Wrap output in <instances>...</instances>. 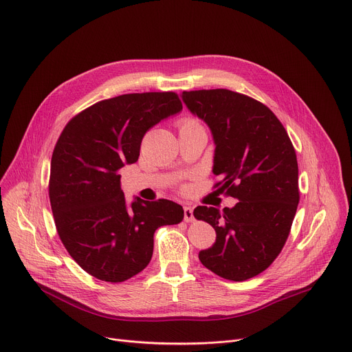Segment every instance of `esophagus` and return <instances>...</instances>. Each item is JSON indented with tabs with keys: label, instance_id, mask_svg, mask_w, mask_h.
<instances>
[{
	"label": "esophagus",
	"instance_id": "obj_1",
	"mask_svg": "<svg viewBox=\"0 0 352 352\" xmlns=\"http://www.w3.org/2000/svg\"><path fill=\"white\" fill-rule=\"evenodd\" d=\"M184 222H192L194 221V215H192V210L190 207H184Z\"/></svg>",
	"mask_w": 352,
	"mask_h": 352
}]
</instances>
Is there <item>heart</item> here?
I'll use <instances>...</instances> for the list:
<instances>
[{"label": "heart", "instance_id": "1", "mask_svg": "<svg viewBox=\"0 0 352 352\" xmlns=\"http://www.w3.org/2000/svg\"><path fill=\"white\" fill-rule=\"evenodd\" d=\"M186 127H200V124L194 120V119H190V117H186V119H183L180 122V129H186Z\"/></svg>", "mask_w": 352, "mask_h": 352}]
</instances>
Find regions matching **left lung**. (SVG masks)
Returning <instances> with one entry per match:
<instances>
[{
    "instance_id": "obj_1",
    "label": "left lung",
    "mask_w": 352,
    "mask_h": 352,
    "mask_svg": "<svg viewBox=\"0 0 352 352\" xmlns=\"http://www.w3.org/2000/svg\"><path fill=\"white\" fill-rule=\"evenodd\" d=\"M187 109L210 127L212 172L235 207L199 206L194 217L217 232L199 253L204 267L230 281L263 272L281 253L299 203L298 161L287 130L265 104L229 89L183 92Z\"/></svg>"
}]
</instances>
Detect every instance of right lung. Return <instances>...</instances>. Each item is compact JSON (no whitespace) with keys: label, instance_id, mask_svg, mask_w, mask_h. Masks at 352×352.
<instances>
[{"label":"right lung","instance_id":"obj_1","mask_svg":"<svg viewBox=\"0 0 352 352\" xmlns=\"http://www.w3.org/2000/svg\"><path fill=\"white\" fill-rule=\"evenodd\" d=\"M183 109L175 92L100 100L68 122L52 156L49 197L58 236L92 277L123 283L151 261L153 233L182 222V206L127 204L119 170L138 161L145 133Z\"/></svg>","mask_w":352,"mask_h":352}]
</instances>
